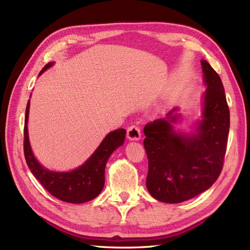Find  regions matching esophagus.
<instances>
[{
	"label": "esophagus",
	"instance_id": "obj_1",
	"mask_svg": "<svg viewBox=\"0 0 250 250\" xmlns=\"http://www.w3.org/2000/svg\"><path fill=\"white\" fill-rule=\"evenodd\" d=\"M140 127L137 125H131L127 128V138L130 141H139L141 139Z\"/></svg>",
	"mask_w": 250,
	"mask_h": 250
}]
</instances>
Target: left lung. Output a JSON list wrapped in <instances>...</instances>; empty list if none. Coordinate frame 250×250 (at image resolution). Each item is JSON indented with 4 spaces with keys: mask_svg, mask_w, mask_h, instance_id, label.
I'll return each mask as SVG.
<instances>
[{
    "mask_svg": "<svg viewBox=\"0 0 250 250\" xmlns=\"http://www.w3.org/2000/svg\"><path fill=\"white\" fill-rule=\"evenodd\" d=\"M201 66L207 89L195 131L174 129L173 124L180 118L177 108L144 128L149 165L146 186L158 201L179 203L191 199L213 186L222 171L229 109L219 75L207 60H201Z\"/></svg>",
    "mask_w": 250,
    "mask_h": 250,
    "instance_id": "left-lung-1",
    "label": "left lung"
}]
</instances>
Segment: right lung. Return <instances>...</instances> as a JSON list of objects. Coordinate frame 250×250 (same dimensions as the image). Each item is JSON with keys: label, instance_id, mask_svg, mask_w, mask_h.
Returning <instances> with one entry per match:
<instances>
[{"label": "right lung", "instance_id": "1", "mask_svg": "<svg viewBox=\"0 0 250 250\" xmlns=\"http://www.w3.org/2000/svg\"><path fill=\"white\" fill-rule=\"evenodd\" d=\"M54 64L49 62L43 66L41 75ZM30 100L27 103L24 128V154L29 169L43 188L57 199L69 203H84L93 200L101 193L105 183V166L109 156L117 148L123 145L126 130L120 128L109 132L95 152L80 167L69 172L50 171L36 160L28 135V117Z\"/></svg>", "mask_w": 250, "mask_h": 250}]
</instances>
